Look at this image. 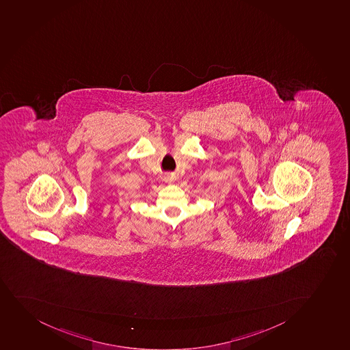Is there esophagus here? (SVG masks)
Segmentation results:
<instances>
[{
	"mask_svg": "<svg viewBox=\"0 0 350 350\" xmlns=\"http://www.w3.org/2000/svg\"><path fill=\"white\" fill-rule=\"evenodd\" d=\"M165 180H166V182H168V183H172V182H174L173 175H166Z\"/></svg>",
	"mask_w": 350,
	"mask_h": 350,
	"instance_id": "1",
	"label": "esophagus"
}]
</instances>
